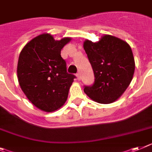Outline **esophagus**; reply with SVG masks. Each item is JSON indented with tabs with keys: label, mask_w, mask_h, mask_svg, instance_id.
Returning a JSON list of instances; mask_svg holds the SVG:
<instances>
[{
	"label": "esophagus",
	"mask_w": 152,
	"mask_h": 152,
	"mask_svg": "<svg viewBox=\"0 0 152 152\" xmlns=\"http://www.w3.org/2000/svg\"><path fill=\"white\" fill-rule=\"evenodd\" d=\"M76 77H77V80H81V76H80V72H78V73H76Z\"/></svg>",
	"instance_id": "obj_1"
}]
</instances>
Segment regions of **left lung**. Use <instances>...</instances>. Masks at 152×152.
<instances>
[{"mask_svg": "<svg viewBox=\"0 0 152 152\" xmlns=\"http://www.w3.org/2000/svg\"><path fill=\"white\" fill-rule=\"evenodd\" d=\"M83 48L95 76L94 85L84 88L85 94L99 104L113 103L133 79L135 62L131 46L119 38L104 35L96 42L85 40Z\"/></svg>", "mask_w": 152, "mask_h": 152, "instance_id": "obj_1", "label": "left lung"}]
</instances>
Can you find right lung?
Instances as JSON below:
<instances>
[{
    "label": "right lung",
    "mask_w": 152,
    "mask_h": 152,
    "mask_svg": "<svg viewBox=\"0 0 152 152\" xmlns=\"http://www.w3.org/2000/svg\"><path fill=\"white\" fill-rule=\"evenodd\" d=\"M71 38L55 40L43 33L27 43L20 52L17 74L19 85L29 101L43 111L64 105L75 76L66 71L62 48Z\"/></svg>",
    "instance_id": "right-lung-1"
}]
</instances>
